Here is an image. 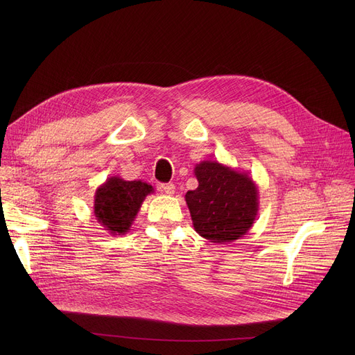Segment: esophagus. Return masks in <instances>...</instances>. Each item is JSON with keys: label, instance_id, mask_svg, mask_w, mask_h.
I'll return each instance as SVG.
<instances>
[{"label": "esophagus", "instance_id": "esophagus-1", "mask_svg": "<svg viewBox=\"0 0 355 355\" xmlns=\"http://www.w3.org/2000/svg\"><path fill=\"white\" fill-rule=\"evenodd\" d=\"M159 190L162 193H165L166 196H174L175 194V185L173 182H168V184H162Z\"/></svg>", "mask_w": 355, "mask_h": 355}]
</instances>
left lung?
Segmentation results:
<instances>
[{"label": "left lung", "instance_id": "8db88e82", "mask_svg": "<svg viewBox=\"0 0 355 355\" xmlns=\"http://www.w3.org/2000/svg\"><path fill=\"white\" fill-rule=\"evenodd\" d=\"M194 175L198 187L185 194L194 230L220 245L243 237L259 211V190L249 173L218 161H201Z\"/></svg>", "mask_w": 355, "mask_h": 355}]
</instances>
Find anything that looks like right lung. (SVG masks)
Wrapping results in <instances>:
<instances>
[{
  "label": "right lung",
  "instance_id": "obj_1",
  "mask_svg": "<svg viewBox=\"0 0 355 355\" xmlns=\"http://www.w3.org/2000/svg\"><path fill=\"white\" fill-rule=\"evenodd\" d=\"M151 193H154V187L145 181L109 177L95 193L93 213L109 234L123 236L130 230L144 200Z\"/></svg>",
  "mask_w": 355,
  "mask_h": 355
}]
</instances>
